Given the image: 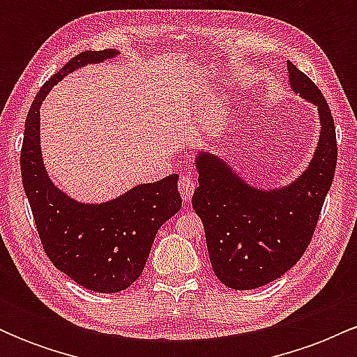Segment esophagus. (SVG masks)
Here are the masks:
<instances>
[{"instance_id":"1","label":"esophagus","mask_w":357,"mask_h":357,"mask_svg":"<svg viewBox=\"0 0 357 357\" xmlns=\"http://www.w3.org/2000/svg\"><path fill=\"white\" fill-rule=\"evenodd\" d=\"M178 190L184 202H190L192 192H195V179H192L191 174L181 176V179L178 183Z\"/></svg>"}]
</instances>
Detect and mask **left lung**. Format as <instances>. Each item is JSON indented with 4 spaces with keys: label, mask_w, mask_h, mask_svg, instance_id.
<instances>
[{
    "label": "left lung",
    "mask_w": 357,
    "mask_h": 357,
    "mask_svg": "<svg viewBox=\"0 0 357 357\" xmlns=\"http://www.w3.org/2000/svg\"><path fill=\"white\" fill-rule=\"evenodd\" d=\"M290 87L317 105L321 136L307 169L289 186L258 190L220 155H196L198 183L192 208L203 221L215 275L235 290L277 280L301 260L315 231L337 162L335 127L326 99L304 72L287 61Z\"/></svg>",
    "instance_id": "left-lung-1"
}]
</instances>
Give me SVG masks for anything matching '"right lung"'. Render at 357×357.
Instances as JSON below:
<instances>
[{"mask_svg":"<svg viewBox=\"0 0 357 357\" xmlns=\"http://www.w3.org/2000/svg\"><path fill=\"white\" fill-rule=\"evenodd\" d=\"M119 52H82L65 63L36 93L24 122L20 155L23 188L43 250L73 282L100 294L127 289L141 277L155 233L181 208L178 174L139 184L107 203L72 199L48 178L40 149V105L65 75L100 63Z\"/></svg>","mask_w":357,"mask_h":357,"instance_id":"right-lung-1","label":"right lung"}]
</instances>
